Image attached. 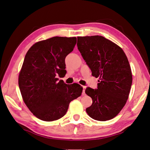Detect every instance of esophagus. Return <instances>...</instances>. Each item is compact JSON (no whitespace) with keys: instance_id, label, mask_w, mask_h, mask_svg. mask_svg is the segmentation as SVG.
<instances>
[{"instance_id":"esophagus-1","label":"esophagus","mask_w":150,"mask_h":150,"mask_svg":"<svg viewBox=\"0 0 150 150\" xmlns=\"http://www.w3.org/2000/svg\"><path fill=\"white\" fill-rule=\"evenodd\" d=\"M83 87V92H82V95H85L86 93H85V91H86V86H82Z\"/></svg>"}]
</instances>
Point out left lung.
<instances>
[{"label": "left lung", "mask_w": 150, "mask_h": 150, "mask_svg": "<svg viewBox=\"0 0 150 150\" xmlns=\"http://www.w3.org/2000/svg\"><path fill=\"white\" fill-rule=\"evenodd\" d=\"M77 47L92 75L99 77L98 88L87 87L86 93L93 99L86 108L96 120H111L125 105L132 82L127 57L118 45L102 36L77 37Z\"/></svg>", "instance_id": "obj_1"}]
</instances>
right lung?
Segmentation results:
<instances>
[{"mask_svg":"<svg viewBox=\"0 0 150 150\" xmlns=\"http://www.w3.org/2000/svg\"><path fill=\"white\" fill-rule=\"evenodd\" d=\"M76 37H54L33 44L26 54L18 84L23 101L40 120L51 122L66 114L70 103L83 88L70 85L57 76L66 74L65 57L74 50Z\"/></svg>","mask_w":150,"mask_h":150,"instance_id":"1","label":"right lung"}]
</instances>
